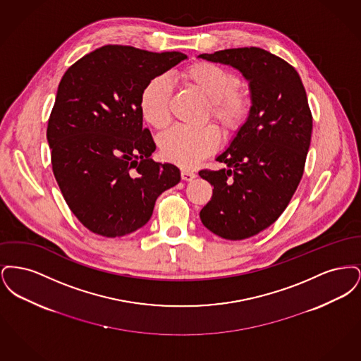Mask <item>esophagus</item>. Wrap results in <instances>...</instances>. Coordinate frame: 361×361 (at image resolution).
<instances>
[{
	"instance_id": "obj_1",
	"label": "esophagus",
	"mask_w": 361,
	"mask_h": 361,
	"mask_svg": "<svg viewBox=\"0 0 361 361\" xmlns=\"http://www.w3.org/2000/svg\"><path fill=\"white\" fill-rule=\"evenodd\" d=\"M195 177H196V173H193L192 171H188V169L181 171V178L184 181H192Z\"/></svg>"
}]
</instances>
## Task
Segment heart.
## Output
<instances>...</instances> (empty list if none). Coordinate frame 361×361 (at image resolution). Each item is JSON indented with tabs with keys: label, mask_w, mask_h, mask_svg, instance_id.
Wrapping results in <instances>:
<instances>
[{
	"label": "heart",
	"mask_w": 361,
	"mask_h": 361,
	"mask_svg": "<svg viewBox=\"0 0 361 361\" xmlns=\"http://www.w3.org/2000/svg\"><path fill=\"white\" fill-rule=\"evenodd\" d=\"M185 85L199 92L209 102V114L224 135H235L249 118L252 102L240 92V78L231 71L211 62H196L180 73ZM173 85L166 77H155L142 89L139 108L143 119L157 130L171 123ZM221 143L214 126L189 128L176 126L159 137V150L164 158L184 168H192L212 154Z\"/></svg>",
	"instance_id": "b5f03b06"
}]
</instances>
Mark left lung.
Returning a JSON list of instances; mask_svg holds the SVG:
<instances>
[{
  "label": "left lung",
  "mask_w": 361,
  "mask_h": 361,
  "mask_svg": "<svg viewBox=\"0 0 361 361\" xmlns=\"http://www.w3.org/2000/svg\"><path fill=\"white\" fill-rule=\"evenodd\" d=\"M199 58L240 70L249 82V118L216 157L227 168L199 172L214 185L202 224L224 240H245L275 224L300 183L312 130L306 90L290 63L258 47Z\"/></svg>",
  "instance_id": "1"
}]
</instances>
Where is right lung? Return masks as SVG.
<instances>
[{
	"label": "right lung",
	"mask_w": 361,
	"mask_h": 361,
	"mask_svg": "<svg viewBox=\"0 0 361 361\" xmlns=\"http://www.w3.org/2000/svg\"><path fill=\"white\" fill-rule=\"evenodd\" d=\"M187 59L183 52L103 46L63 74L47 127L52 172L77 219L94 234L123 237L153 215L157 197L180 183L172 164L150 155L140 93Z\"/></svg>",
	"instance_id": "1"
}]
</instances>
